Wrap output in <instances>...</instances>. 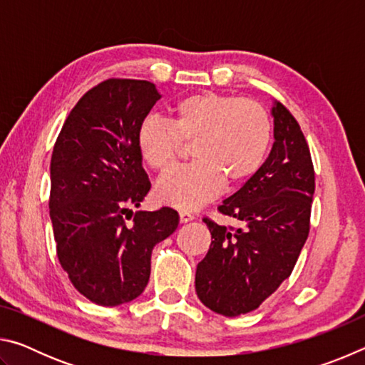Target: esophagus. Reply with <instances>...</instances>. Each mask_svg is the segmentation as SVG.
Instances as JSON below:
<instances>
[{
    "mask_svg": "<svg viewBox=\"0 0 365 365\" xmlns=\"http://www.w3.org/2000/svg\"><path fill=\"white\" fill-rule=\"evenodd\" d=\"M178 217H180L182 224H187V222H191L195 219V215L188 212V211H180V212H178Z\"/></svg>",
    "mask_w": 365,
    "mask_h": 365,
    "instance_id": "1",
    "label": "esophagus"
}]
</instances>
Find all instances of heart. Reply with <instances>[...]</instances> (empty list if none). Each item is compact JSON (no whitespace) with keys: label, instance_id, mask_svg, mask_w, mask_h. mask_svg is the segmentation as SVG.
Masks as SVG:
<instances>
[{"label":"heart","instance_id":"b5f03b06","mask_svg":"<svg viewBox=\"0 0 365 365\" xmlns=\"http://www.w3.org/2000/svg\"><path fill=\"white\" fill-rule=\"evenodd\" d=\"M272 141V120L261 103L233 95L200 91L182 98L170 110V122L150 115L140 123L137 146L154 172L177 163L182 143H193L195 160L160 178L158 201L195 209L224 187L248 182L262 168Z\"/></svg>","mask_w":365,"mask_h":365}]
</instances>
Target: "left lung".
Segmentation results:
<instances>
[{
  "label": "left lung",
  "instance_id": "8db88e82",
  "mask_svg": "<svg viewBox=\"0 0 365 365\" xmlns=\"http://www.w3.org/2000/svg\"><path fill=\"white\" fill-rule=\"evenodd\" d=\"M274 146L257 174L217 207L243 228L202 219L211 246L197 264V298L237 317L257 309L294 269L311 227L316 175L307 141L292 113L275 101Z\"/></svg>",
  "mask_w": 365,
  "mask_h": 365
}]
</instances>
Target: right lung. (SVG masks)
Listing matches in <instances>:
<instances>
[{
  "label": "right lung",
  "mask_w": 365,
  "mask_h": 365,
  "mask_svg": "<svg viewBox=\"0 0 365 365\" xmlns=\"http://www.w3.org/2000/svg\"><path fill=\"white\" fill-rule=\"evenodd\" d=\"M159 98L146 80H104L80 98L53 148L49 217L58 259L95 304L138 298L153 248L178 227L170 207L132 211L151 188L137 132Z\"/></svg>",
  "instance_id": "add662e5"
}]
</instances>
